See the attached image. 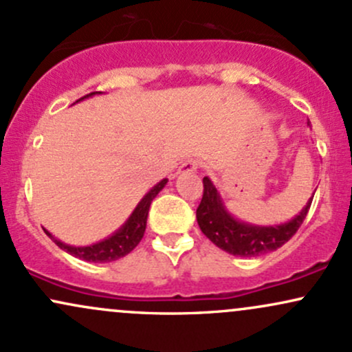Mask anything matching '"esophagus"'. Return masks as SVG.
<instances>
[{"label": "esophagus", "instance_id": "1", "mask_svg": "<svg viewBox=\"0 0 352 352\" xmlns=\"http://www.w3.org/2000/svg\"><path fill=\"white\" fill-rule=\"evenodd\" d=\"M197 168H199V162L193 159H190V160H187V162L182 164L180 172H195Z\"/></svg>", "mask_w": 352, "mask_h": 352}]
</instances>
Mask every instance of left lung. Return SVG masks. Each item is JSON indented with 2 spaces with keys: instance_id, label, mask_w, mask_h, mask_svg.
Here are the masks:
<instances>
[{
  "instance_id": "left-lung-1",
  "label": "left lung",
  "mask_w": 352,
  "mask_h": 352,
  "mask_svg": "<svg viewBox=\"0 0 352 352\" xmlns=\"http://www.w3.org/2000/svg\"><path fill=\"white\" fill-rule=\"evenodd\" d=\"M316 192V190H314ZM314 197V193H313ZM309 199L298 215L280 225H254L228 212L220 192L210 177H204V197L197 208V221L204 235L233 256L253 258L274 252L292 238L311 207Z\"/></svg>"
}]
</instances>
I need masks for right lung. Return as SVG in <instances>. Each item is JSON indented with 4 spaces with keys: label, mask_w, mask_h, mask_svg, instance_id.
<instances>
[{
    "label": "right lung",
    "mask_w": 352,
    "mask_h": 352,
    "mask_svg": "<svg viewBox=\"0 0 352 352\" xmlns=\"http://www.w3.org/2000/svg\"><path fill=\"white\" fill-rule=\"evenodd\" d=\"M96 94H102V92H91V94L84 96V98L76 100V102H80V100L92 98V96ZM167 182L168 179H162L159 184L153 185V187L142 197V200L137 204L134 212H132L127 220L124 221L122 227L116 230L112 235H109L107 238H104V240L98 241V243L74 246V245H67L64 243V241H60L59 238H56L52 233L47 232L46 228H44V233H46V235L50 236L60 250H64L66 253L72 254V256L79 258V260L92 261V263H109V261L119 260V258H122L125 254L131 253L132 250L140 243V240H142L144 236L145 227H147L148 208H151L152 200L159 195V192L165 187V185H167Z\"/></svg>",
    "instance_id": "obj_1"
}]
</instances>
